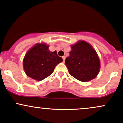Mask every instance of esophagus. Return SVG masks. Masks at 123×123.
<instances>
[{
  "mask_svg": "<svg viewBox=\"0 0 123 123\" xmlns=\"http://www.w3.org/2000/svg\"><path fill=\"white\" fill-rule=\"evenodd\" d=\"M62 59H63V63H64V62H65V59L66 57L64 56H63L62 57Z\"/></svg>",
  "mask_w": 123,
  "mask_h": 123,
  "instance_id": "1",
  "label": "esophagus"
}]
</instances>
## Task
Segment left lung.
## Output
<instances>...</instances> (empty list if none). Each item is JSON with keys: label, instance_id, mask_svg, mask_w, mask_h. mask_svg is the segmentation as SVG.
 Returning a JSON list of instances; mask_svg holds the SVG:
<instances>
[{"label": "left lung", "instance_id": "8db88e82", "mask_svg": "<svg viewBox=\"0 0 123 123\" xmlns=\"http://www.w3.org/2000/svg\"><path fill=\"white\" fill-rule=\"evenodd\" d=\"M70 56L65 64L70 74L83 82H87L96 78L100 69V61L93 46L83 40L71 45Z\"/></svg>", "mask_w": 123, "mask_h": 123}]
</instances>
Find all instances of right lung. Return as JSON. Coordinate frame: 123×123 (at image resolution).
Here are the masks:
<instances>
[{
	"mask_svg": "<svg viewBox=\"0 0 123 123\" xmlns=\"http://www.w3.org/2000/svg\"><path fill=\"white\" fill-rule=\"evenodd\" d=\"M45 43H36L30 48L23 60V69L27 76L41 81L51 75L55 67L63 62L57 51H50Z\"/></svg>",
	"mask_w": 123,
	"mask_h": 123,
	"instance_id": "obj_1",
	"label": "right lung"
}]
</instances>
